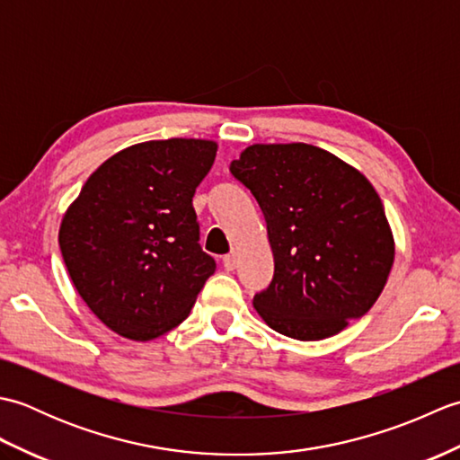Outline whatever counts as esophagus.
Masks as SVG:
<instances>
[{
    "label": "esophagus",
    "instance_id": "34e87169",
    "mask_svg": "<svg viewBox=\"0 0 460 460\" xmlns=\"http://www.w3.org/2000/svg\"><path fill=\"white\" fill-rule=\"evenodd\" d=\"M223 267L227 270H233L237 267V252H229V255L223 257Z\"/></svg>",
    "mask_w": 460,
    "mask_h": 460
}]
</instances>
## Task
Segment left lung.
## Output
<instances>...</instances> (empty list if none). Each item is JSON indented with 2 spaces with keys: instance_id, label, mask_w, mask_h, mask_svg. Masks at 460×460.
<instances>
[{
  "instance_id": "1",
  "label": "left lung",
  "mask_w": 460,
  "mask_h": 460,
  "mask_svg": "<svg viewBox=\"0 0 460 460\" xmlns=\"http://www.w3.org/2000/svg\"><path fill=\"white\" fill-rule=\"evenodd\" d=\"M265 215L275 257L255 295L261 318L295 340H324L374 306L394 265L384 203L364 175L310 144H252L229 165Z\"/></svg>"
}]
</instances>
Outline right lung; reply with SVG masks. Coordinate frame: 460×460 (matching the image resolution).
<instances>
[{"instance_id":"right-lung-1","label":"right lung","mask_w":460,"mask_h":460,"mask_svg":"<svg viewBox=\"0 0 460 460\" xmlns=\"http://www.w3.org/2000/svg\"><path fill=\"white\" fill-rule=\"evenodd\" d=\"M215 152L217 144L195 138L130 146L66 209L58 245L68 277L116 334L146 341L181 324L215 272L193 209Z\"/></svg>"}]
</instances>
